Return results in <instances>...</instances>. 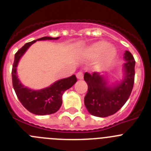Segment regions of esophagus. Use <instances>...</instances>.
Returning a JSON list of instances; mask_svg holds the SVG:
<instances>
[{
  "mask_svg": "<svg viewBox=\"0 0 151 151\" xmlns=\"http://www.w3.org/2000/svg\"><path fill=\"white\" fill-rule=\"evenodd\" d=\"M76 77L78 79H82L83 78V73L82 72H78L76 73Z\"/></svg>",
  "mask_w": 151,
  "mask_h": 151,
  "instance_id": "1",
  "label": "esophagus"
}]
</instances>
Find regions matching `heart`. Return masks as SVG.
<instances>
[{"label":"heart","instance_id":"b5f03b06","mask_svg":"<svg viewBox=\"0 0 151 151\" xmlns=\"http://www.w3.org/2000/svg\"><path fill=\"white\" fill-rule=\"evenodd\" d=\"M85 56L89 59L97 57V68H103L110 65L116 57V50L113 47L108 45L105 41H97L86 47Z\"/></svg>","mask_w":151,"mask_h":151}]
</instances>
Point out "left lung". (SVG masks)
I'll return each mask as SVG.
<instances>
[{"mask_svg": "<svg viewBox=\"0 0 151 151\" xmlns=\"http://www.w3.org/2000/svg\"><path fill=\"white\" fill-rule=\"evenodd\" d=\"M124 78L112 86L107 85L106 78L99 73H85L84 79L88 84L85 105L91 115L98 117L111 116L119 110L128 101L134 81V61L130 52L124 54Z\"/></svg>", "mask_w": 151, "mask_h": 151, "instance_id": "obj_1", "label": "left lung"}]
</instances>
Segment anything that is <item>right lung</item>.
<instances>
[{"label": "right lung", "instance_id": "right-lung-1", "mask_svg": "<svg viewBox=\"0 0 151 151\" xmlns=\"http://www.w3.org/2000/svg\"><path fill=\"white\" fill-rule=\"evenodd\" d=\"M59 37H43L31 41L22 47L15 54L14 62L12 69L13 86L18 99L23 106L30 113L35 115H48L54 113L62 105V96L63 92L77 82L75 75L66 78L58 80L50 86L41 90H32L25 87L17 77V67L18 63L31 45L37 41L41 40H57Z\"/></svg>", "mask_w": 151, "mask_h": 151}]
</instances>
